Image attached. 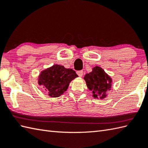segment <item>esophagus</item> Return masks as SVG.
I'll return each mask as SVG.
<instances>
[{
    "instance_id": "34e87169",
    "label": "esophagus",
    "mask_w": 148,
    "mask_h": 148,
    "mask_svg": "<svg viewBox=\"0 0 148 148\" xmlns=\"http://www.w3.org/2000/svg\"><path fill=\"white\" fill-rule=\"evenodd\" d=\"M77 74L78 76H79V77H82L83 75V71H77Z\"/></svg>"
}]
</instances>
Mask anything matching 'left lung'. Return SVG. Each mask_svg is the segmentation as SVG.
<instances>
[{
    "label": "left lung",
    "mask_w": 148,
    "mask_h": 148,
    "mask_svg": "<svg viewBox=\"0 0 148 148\" xmlns=\"http://www.w3.org/2000/svg\"><path fill=\"white\" fill-rule=\"evenodd\" d=\"M86 86L93 93V97L97 99H104L106 93L111 90L112 79L103 69L96 66L92 71L86 74L84 77Z\"/></svg>",
    "instance_id": "1"
}]
</instances>
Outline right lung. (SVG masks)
<instances>
[{"instance_id":"1","label":"right lung","mask_w":148,"mask_h":148,"mask_svg":"<svg viewBox=\"0 0 148 148\" xmlns=\"http://www.w3.org/2000/svg\"><path fill=\"white\" fill-rule=\"evenodd\" d=\"M77 76L72 69L56 64L40 72L38 83L45 88L49 97H58L67 90L69 83Z\"/></svg>"}]
</instances>
